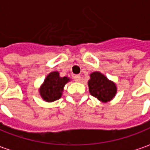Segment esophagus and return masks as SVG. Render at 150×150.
Here are the masks:
<instances>
[{
    "mask_svg": "<svg viewBox=\"0 0 150 150\" xmlns=\"http://www.w3.org/2000/svg\"><path fill=\"white\" fill-rule=\"evenodd\" d=\"M74 79L76 82H80V80H81V77H80V75H75V77H74Z\"/></svg>",
    "mask_w": 150,
    "mask_h": 150,
    "instance_id": "34e87169",
    "label": "esophagus"
}]
</instances>
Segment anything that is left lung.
<instances>
[{"instance_id": "8db88e82", "label": "left lung", "mask_w": 150, "mask_h": 150, "mask_svg": "<svg viewBox=\"0 0 150 150\" xmlns=\"http://www.w3.org/2000/svg\"><path fill=\"white\" fill-rule=\"evenodd\" d=\"M88 86L91 96L102 103L112 100L117 94L116 84L99 71H95L90 75Z\"/></svg>"}]
</instances>
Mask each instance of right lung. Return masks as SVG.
I'll return each instance as SVG.
<instances>
[{"label": "right lung", "mask_w": 150, "mask_h": 150, "mask_svg": "<svg viewBox=\"0 0 150 150\" xmlns=\"http://www.w3.org/2000/svg\"><path fill=\"white\" fill-rule=\"evenodd\" d=\"M67 76L61 77L58 71H52L46 75L39 88V94L46 102H54L61 98L65 85L70 82Z\"/></svg>", "instance_id": "right-lung-1"}]
</instances>
